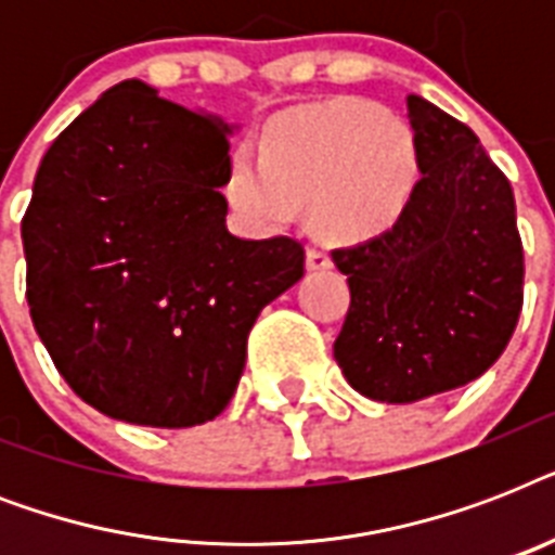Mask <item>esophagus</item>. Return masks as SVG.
Instances as JSON below:
<instances>
[{
    "label": "esophagus",
    "instance_id": "esophagus-1",
    "mask_svg": "<svg viewBox=\"0 0 555 555\" xmlns=\"http://www.w3.org/2000/svg\"><path fill=\"white\" fill-rule=\"evenodd\" d=\"M305 264H308V270H328L331 256L322 250V247L311 244V247H308V253H305Z\"/></svg>",
    "mask_w": 555,
    "mask_h": 555
}]
</instances>
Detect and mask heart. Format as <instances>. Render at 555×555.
<instances>
[{
  "label": "heart",
  "instance_id": "obj_1",
  "mask_svg": "<svg viewBox=\"0 0 555 555\" xmlns=\"http://www.w3.org/2000/svg\"><path fill=\"white\" fill-rule=\"evenodd\" d=\"M417 178L409 126L365 100H334L270 126L264 158L233 152L227 198L253 221H287L313 204L325 235L360 242L403 216Z\"/></svg>",
  "mask_w": 555,
  "mask_h": 555
}]
</instances>
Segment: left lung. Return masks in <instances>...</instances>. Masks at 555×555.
I'll return each mask as SVG.
<instances>
[{
  "label": "left lung",
  "mask_w": 555,
  "mask_h": 555,
  "mask_svg": "<svg viewBox=\"0 0 555 555\" xmlns=\"http://www.w3.org/2000/svg\"><path fill=\"white\" fill-rule=\"evenodd\" d=\"M421 181L395 227L331 250L351 305L334 343L360 395L414 403L481 377L525 302V250L507 176L478 134L409 94Z\"/></svg>",
  "instance_id": "8db88e82"
}]
</instances>
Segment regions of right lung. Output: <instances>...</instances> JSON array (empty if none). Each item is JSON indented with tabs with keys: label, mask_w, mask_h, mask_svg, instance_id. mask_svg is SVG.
<instances>
[{
	"label": "right lung",
	"mask_w": 555,
	"mask_h": 555,
	"mask_svg": "<svg viewBox=\"0 0 555 555\" xmlns=\"http://www.w3.org/2000/svg\"><path fill=\"white\" fill-rule=\"evenodd\" d=\"M227 134L126 80L37 169L22 218L30 320L74 395L115 421L186 429L224 412L253 322L305 273L296 238L227 230Z\"/></svg>",
	"instance_id": "add662e5"
}]
</instances>
